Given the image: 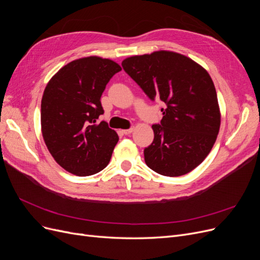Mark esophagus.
I'll list each match as a JSON object with an SVG mask.
<instances>
[{
  "label": "esophagus",
  "mask_w": 260,
  "mask_h": 260,
  "mask_svg": "<svg viewBox=\"0 0 260 260\" xmlns=\"http://www.w3.org/2000/svg\"><path fill=\"white\" fill-rule=\"evenodd\" d=\"M132 131H133V128H130V129H124V130H122V133H123V135H125V136H129Z\"/></svg>",
  "instance_id": "obj_1"
}]
</instances>
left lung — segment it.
I'll use <instances>...</instances> for the list:
<instances>
[{
    "instance_id": "obj_1",
    "label": "left lung",
    "mask_w": 260,
    "mask_h": 260,
    "mask_svg": "<svg viewBox=\"0 0 260 260\" xmlns=\"http://www.w3.org/2000/svg\"><path fill=\"white\" fill-rule=\"evenodd\" d=\"M122 67L152 101L159 99L160 123L144 149L147 166L166 177L192 171L206 158L220 128L214 82L205 68L182 54L157 51L122 60Z\"/></svg>"
}]
</instances>
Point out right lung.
Returning <instances> with one entry per match:
<instances>
[{"label": "right lung", "instance_id": "add662e5", "mask_svg": "<svg viewBox=\"0 0 260 260\" xmlns=\"http://www.w3.org/2000/svg\"><path fill=\"white\" fill-rule=\"evenodd\" d=\"M121 67L112 59L83 57L68 62L46 84L41 101V130L60 167L79 177L95 175L111 160L118 135L107 122L102 93Z\"/></svg>", "mask_w": 260, "mask_h": 260}]
</instances>
